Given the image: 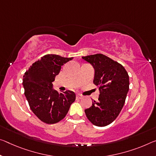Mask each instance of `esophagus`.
<instances>
[{
  "label": "esophagus",
  "mask_w": 156,
  "mask_h": 156,
  "mask_svg": "<svg viewBox=\"0 0 156 156\" xmlns=\"http://www.w3.org/2000/svg\"><path fill=\"white\" fill-rule=\"evenodd\" d=\"M76 97L79 98V99H81V98H83V96L82 95H80V94H77V95H76Z\"/></svg>",
  "instance_id": "obj_1"
}]
</instances>
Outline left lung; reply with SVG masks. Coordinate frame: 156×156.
Returning <instances> with one entry per match:
<instances>
[{
  "instance_id": "1",
  "label": "left lung",
  "mask_w": 156,
  "mask_h": 156,
  "mask_svg": "<svg viewBox=\"0 0 156 156\" xmlns=\"http://www.w3.org/2000/svg\"><path fill=\"white\" fill-rule=\"evenodd\" d=\"M94 69L93 83L99 89L98 101L85 110V115L96 126L110 124L118 117L129 90V76L125 68L103 54L82 57Z\"/></svg>"
}]
</instances>
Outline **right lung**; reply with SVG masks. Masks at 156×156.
I'll return each instance as SVG.
<instances>
[{"instance_id": "right-lung-1", "label": "right lung", "mask_w": 156, "mask_h": 156, "mask_svg": "<svg viewBox=\"0 0 156 156\" xmlns=\"http://www.w3.org/2000/svg\"><path fill=\"white\" fill-rule=\"evenodd\" d=\"M72 59L48 54L33 63L24 74V94L31 110L41 122L48 124L59 122L76 100L73 91L59 93L52 83L61 66Z\"/></svg>"}]
</instances>
